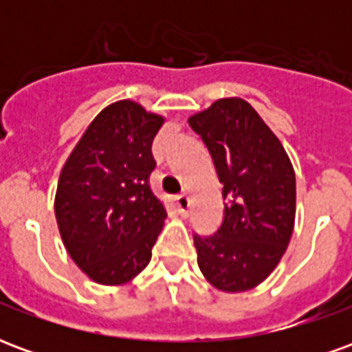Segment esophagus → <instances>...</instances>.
<instances>
[{"instance_id": "34e87169", "label": "esophagus", "mask_w": 352, "mask_h": 352, "mask_svg": "<svg viewBox=\"0 0 352 352\" xmlns=\"http://www.w3.org/2000/svg\"><path fill=\"white\" fill-rule=\"evenodd\" d=\"M175 206L179 209V213L186 217L188 214V207H190V196L188 194H179V196H175Z\"/></svg>"}]
</instances>
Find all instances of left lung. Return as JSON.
Here are the masks:
<instances>
[{
	"instance_id": "obj_1",
	"label": "left lung",
	"mask_w": 352,
	"mask_h": 352,
	"mask_svg": "<svg viewBox=\"0 0 352 352\" xmlns=\"http://www.w3.org/2000/svg\"><path fill=\"white\" fill-rule=\"evenodd\" d=\"M224 184L217 234L194 236L204 277L222 292L258 287L287 251L296 217V175L287 151L241 98L217 100L188 118Z\"/></svg>"
}]
</instances>
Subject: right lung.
Masks as SVG:
<instances>
[{
    "mask_svg": "<svg viewBox=\"0 0 352 352\" xmlns=\"http://www.w3.org/2000/svg\"><path fill=\"white\" fill-rule=\"evenodd\" d=\"M162 124L164 116L135 101H115L90 122L62 168L58 230L73 262L100 285H124L151 262L168 217L148 183Z\"/></svg>",
    "mask_w": 352,
    "mask_h": 352,
    "instance_id": "right-lung-1",
    "label": "right lung"
}]
</instances>
